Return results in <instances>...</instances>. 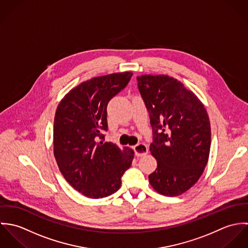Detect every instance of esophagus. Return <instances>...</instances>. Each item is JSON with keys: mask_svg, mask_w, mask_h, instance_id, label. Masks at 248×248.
<instances>
[{"mask_svg": "<svg viewBox=\"0 0 248 248\" xmlns=\"http://www.w3.org/2000/svg\"><path fill=\"white\" fill-rule=\"evenodd\" d=\"M135 154L137 156H144L148 154V147L143 143H139L134 147Z\"/></svg>", "mask_w": 248, "mask_h": 248, "instance_id": "obj_1", "label": "esophagus"}]
</instances>
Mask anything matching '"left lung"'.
I'll use <instances>...</instances> for the list:
<instances>
[{
	"mask_svg": "<svg viewBox=\"0 0 248 248\" xmlns=\"http://www.w3.org/2000/svg\"><path fill=\"white\" fill-rule=\"evenodd\" d=\"M137 80L153 128L150 151L157 162L149 182L163 196H179L196 184L207 164V111L193 92L171 76L145 74Z\"/></svg>",
	"mask_w": 248,
	"mask_h": 248,
	"instance_id": "1",
	"label": "left lung"
}]
</instances>
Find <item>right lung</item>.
Here are the masks:
<instances>
[{
    "label": "right lung",
    "mask_w": 248,
    "mask_h": 248,
    "mask_svg": "<svg viewBox=\"0 0 248 248\" xmlns=\"http://www.w3.org/2000/svg\"><path fill=\"white\" fill-rule=\"evenodd\" d=\"M133 72H117L82 82L57 107L53 153L60 172L71 186L91 199L105 198L121 186L134 159L129 147L104 142L108 101L129 83Z\"/></svg>",
    "instance_id": "add662e5"
}]
</instances>
